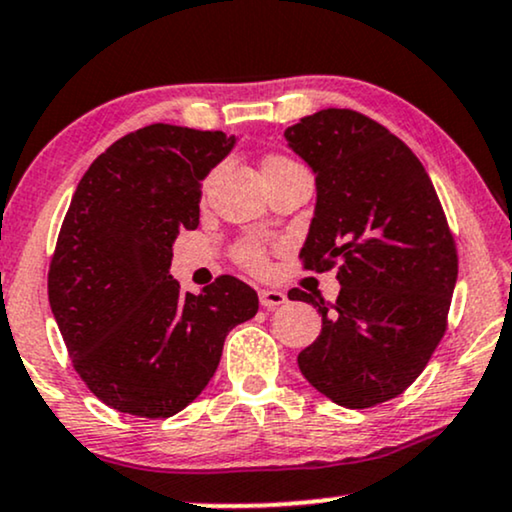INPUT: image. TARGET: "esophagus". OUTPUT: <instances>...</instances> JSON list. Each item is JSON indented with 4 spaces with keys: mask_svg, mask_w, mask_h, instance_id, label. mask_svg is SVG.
<instances>
[{
    "mask_svg": "<svg viewBox=\"0 0 512 512\" xmlns=\"http://www.w3.org/2000/svg\"><path fill=\"white\" fill-rule=\"evenodd\" d=\"M286 302H288V295L281 293V290H271V288L260 290V304L264 309H276Z\"/></svg>",
    "mask_w": 512,
    "mask_h": 512,
    "instance_id": "34e87169",
    "label": "esophagus"
}]
</instances>
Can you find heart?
I'll return each instance as SVG.
<instances>
[{
  "instance_id": "1",
  "label": "heart",
  "mask_w": 512,
  "mask_h": 512,
  "mask_svg": "<svg viewBox=\"0 0 512 512\" xmlns=\"http://www.w3.org/2000/svg\"><path fill=\"white\" fill-rule=\"evenodd\" d=\"M286 163H290V160H286V158H269L267 165H264V167L286 165ZM238 255H241V262L248 264L250 269H262L264 267V252H262L260 245H252V243L250 245H243Z\"/></svg>"
}]
</instances>
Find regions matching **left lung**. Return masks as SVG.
Segmentation results:
<instances>
[{"label": "left lung", "mask_w": 512, "mask_h": 512, "mask_svg": "<svg viewBox=\"0 0 512 512\" xmlns=\"http://www.w3.org/2000/svg\"><path fill=\"white\" fill-rule=\"evenodd\" d=\"M316 177L300 257L338 264L335 304L312 302L321 333L297 354L304 378L345 409L394 399L423 373L446 331L456 245L437 191L404 141L357 111L328 108L283 134Z\"/></svg>", "instance_id": "left-lung-1"}]
</instances>
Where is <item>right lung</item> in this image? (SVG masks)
<instances>
[{
  "label": "right lung",
  "instance_id": "add662e5",
  "mask_svg": "<svg viewBox=\"0 0 512 512\" xmlns=\"http://www.w3.org/2000/svg\"><path fill=\"white\" fill-rule=\"evenodd\" d=\"M238 137L148 125L89 165L58 234L49 304L75 371L115 411L170 418L215 375L257 293L219 276L198 295L172 278V243L196 229L200 186Z\"/></svg>",
  "mask_w": 512,
  "mask_h": 512
}]
</instances>
